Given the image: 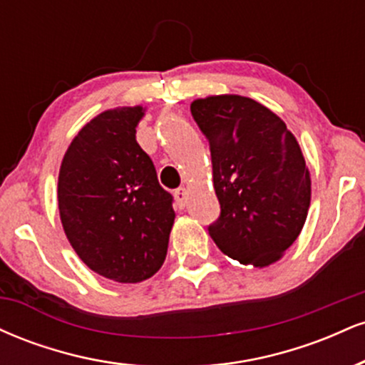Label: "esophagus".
I'll return each instance as SVG.
<instances>
[{"instance_id": "1", "label": "esophagus", "mask_w": 365, "mask_h": 365, "mask_svg": "<svg viewBox=\"0 0 365 365\" xmlns=\"http://www.w3.org/2000/svg\"><path fill=\"white\" fill-rule=\"evenodd\" d=\"M187 197H188V194H187L185 188H178V190H175V202H177V206L180 209L185 207Z\"/></svg>"}]
</instances>
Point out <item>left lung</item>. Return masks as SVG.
<instances>
[{"instance_id":"obj_1","label":"left lung","mask_w":365,"mask_h":365,"mask_svg":"<svg viewBox=\"0 0 365 365\" xmlns=\"http://www.w3.org/2000/svg\"><path fill=\"white\" fill-rule=\"evenodd\" d=\"M190 111L209 140L221 206L209 235L240 264L271 266L300 235L311 206L299 142L276 113L245 96H207Z\"/></svg>"}]
</instances>
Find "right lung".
<instances>
[{"instance_id":"add662e5","label":"right lung","mask_w":365,"mask_h":365,"mask_svg":"<svg viewBox=\"0 0 365 365\" xmlns=\"http://www.w3.org/2000/svg\"><path fill=\"white\" fill-rule=\"evenodd\" d=\"M144 106H120L87 121L58 175V209L70 245L89 269L118 283L156 274L175 223L171 197L137 144Z\"/></svg>"}]
</instances>
